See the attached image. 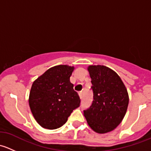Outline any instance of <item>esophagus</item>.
<instances>
[{
	"label": "esophagus",
	"instance_id": "34e87169",
	"mask_svg": "<svg viewBox=\"0 0 151 151\" xmlns=\"http://www.w3.org/2000/svg\"><path fill=\"white\" fill-rule=\"evenodd\" d=\"M79 96H80V99L83 98V91H80V92H79Z\"/></svg>",
	"mask_w": 151,
	"mask_h": 151
}]
</instances>
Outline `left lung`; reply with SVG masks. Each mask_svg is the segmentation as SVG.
<instances>
[{"instance_id":"1","label":"left lung","mask_w":151,"mask_h":151,"mask_svg":"<svg viewBox=\"0 0 151 151\" xmlns=\"http://www.w3.org/2000/svg\"><path fill=\"white\" fill-rule=\"evenodd\" d=\"M93 100L84 115L90 127L99 134L111 132L122 121L129 104L127 90L119 76L104 66H90Z\"/></svg>"}]
</instances>
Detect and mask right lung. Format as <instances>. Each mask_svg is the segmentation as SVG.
I'll return each instance as SVG.
<instances>
[{"label": "right lung", "mask_w": 151, "mask_h": 151, "mask_svg": "<svg viewBox=\"0 0 151 151\" xmlns=\"http://www.w3.org/2000/svg\"><path fill=\"white\" fill-rule=\"evenodd\" d=\"M74 67L59 65L49 68L33 82L29 105L37 123L47 129L65 124L80 99L70 82Z\"/></svg>", "instance_id": "right-lung-1"}]
</instances>
